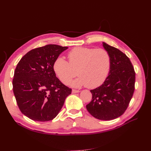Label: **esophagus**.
Wrapping results in <instances>:
<instances>
[{
	"label": "esophagus",
	"mask_w": 151,
	"mask_h": 151,
	"mask_svg": "<svg viewBox=\"0 0 151 151\" xmlns=\"http://www.w3.org/2000/svg\"><path fill=\"white\" fill-rule=\"evenodd\" d=\"M72 93H79L80 91L79 90H76V89H72Z\"/></svg>",
	"instance_id": "34e87169"
}]
</instances>
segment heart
I'll use <instances>...</instances> for the list:
<instances>
[{
  "label": "heart",
  "mask_w": 151,
  "mask_h": 151,
  "mask_svg": "<svg viewBox=\"0 0 151 151\" xmlns=\"http://www.w3.org/2000/svg\"><path fill=\"white\" fill-rule=\"evenodd\" d=\"M69 63L58 57L53 70L62 83H67L76 75L79 76L70 83L74 87L85 86L95 88L106 80L111 67V57L107 50L89 47H76L68 53Z\"/></svg>",
  "instance_id": "obj_1"
}]
</instances>
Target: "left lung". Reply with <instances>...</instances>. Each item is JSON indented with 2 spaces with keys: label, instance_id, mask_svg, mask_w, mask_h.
Returning a JSON list of instances; mask_svg holds the SVG:
<instances>
[{
  "label": "left lung",
  "instance_id": "1",
  "mask_svg": "<svg viewBox=\"0 0 151 151\" xmlns=\"http://www.w3.org/2000/svg\"><path fill=\"white\" fill-rule=\"evenodd\" d=\"M111 57L108 76L102 85L91 90L92 100L87 110L94 118L111 120L122 115L135 90V73L129 58L120 50L103 42Z\"/></svg>",
  "mask_w": 151,
  "mask_h": 151
}]
</instances>
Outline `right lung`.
<instances>
[{
    "instance_id": "add662e5",
    "label": "right lung",
    "mask_w": 151,
    "mask_h": 151,
    "mask_svg": "<svg viewBox=\"0 0 151 151\" xmlns=\"http://www.w3.org/2000/svg\"><path fill=\"white\" fill-rule=\"evenodd\" d=\"M68 47L47 45L28 52L17 63L12 80L13 92L20 111L38 122L53 120L72 89L56 77L53 63Z\"/></svg>"
}]
</instances>
